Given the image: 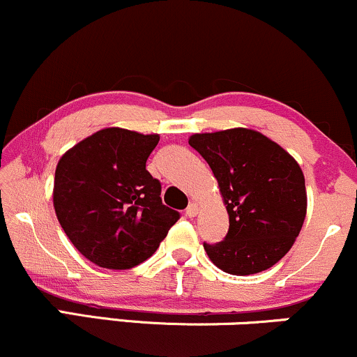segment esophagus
I'll use <instances>...</instances> for the list:
<instances>
[{
    "label": "esophagus",
    "mask_w": 357,
    "mask_h": 357,
    "mask_svg": "<svg viewBox=\"0 0 357 357\" xmlns=\"http://www.w3.org/2000/svg\"><path fill=\"white\" fill-rule=\"evenodd\" d=\"M185 213H187L188 217H190V219H192V217H195L197 213H199V205H197V204H190V205H188V207H187Z\"/></svg>",
    "instance_id": "esophagus-1"
}]
</instances>
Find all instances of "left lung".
I'll return each mask as SVG.
<instances>
[{"instance_id":"1","label":"left lung","mask_w":357,"mask_h":357,"mask_svg":"<svg viewBox=\"0 0 357 357\" xmlns=\"http://www.w3.org/2000/svg\"><path fill=\"white\" fill-rule=\"evenodd\" d=\"M213 172L229 213V232L204 249L219 269L257 274L291 250L303 229L307 194L299 163L282 146L249 128L188 138Z\"/></svg>"}]
</instances>
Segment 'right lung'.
<instances>
[{"label": "right lung", "mask_w": 357, "mask_h": 357, "mask_svg": "<svg viewBox=\"0 0 357 357\" xmlns=\"http://www.w3.org/2000/svg\"><path fill=\"white\" fill-rule=\"evenodd\" d=\"M160 137L103 128L63 153L54 172L58 222L79 254L105 269L146 261L178 220L145 169Z\"/></svg>", "instance_id": "add662e5"}]
</instances>
